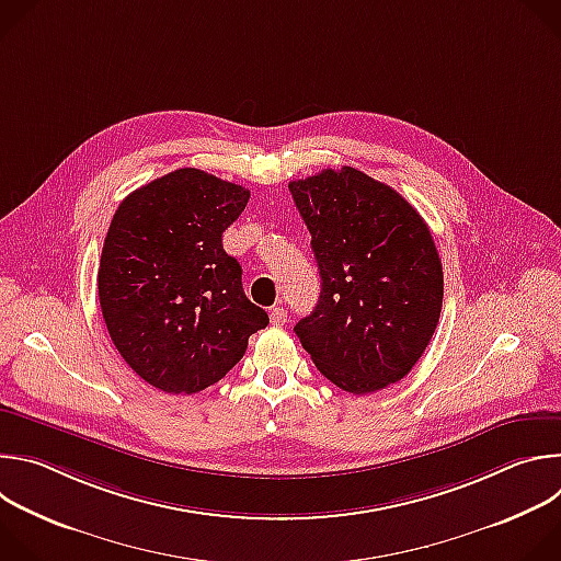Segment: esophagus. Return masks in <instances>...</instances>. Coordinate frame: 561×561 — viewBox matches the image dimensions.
Instances as JSON below:
<instances>
[{
    "label": "esophagus",
    "instance_id": "1",
    "mask_svg": "<svg viewBox=\"0 0 561 561\" xmlns=\"http://www.w3.org/2000/svg\"><path fill=\"white\" fill-rule=\"evenodd\" d=\"M286 317H288V312L284 310V306H273L271 308V324L273 327H284Z\"/></svg>",
    "mask_w": 561,
    "mask_h": 561
}]
</instances>
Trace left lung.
<instances>
[{"label": "left lung", "mask_w": 561, "mask_h": 561, "mask_svg": "<svg viewBox=\"0 0 561 561\" xmlns=\"http://www.w3.org/2000/svg\"><path fill=\"white\" fill-rule=\"evenodd\" d=\"M310 232L322 293L295 333L327 379L368 394L404 379L442 312L428 224L390 186L344 167L288 184Z\"/></svg>", "instance_id": "obj_1"}]
</instances>
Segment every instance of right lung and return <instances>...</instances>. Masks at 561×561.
Instances as JSON below:
<instances>
[{
    "label": "right lung",
    "mask_w": 561,
    "mask_h": 561,
    "mask_svg": "<svg viewBox=\"0 0 561 561\" xmlns=\"http://www.w3.org/2000/svg\"><path fill=\"white\" fill-rule=\"evenodd\" d=\"M249 197L244 186L180 169L133 191L113 215L98 273L102 314L124 362L159 390L213 386L268 327L221 247Z\"/></svg>",
    "instance_id": "1"
}]
</instances>
